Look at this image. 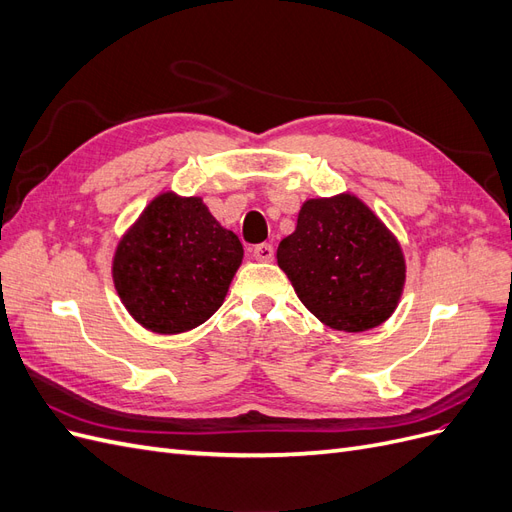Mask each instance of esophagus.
I'll list each match as a JSON object with an SVG mask.
<instances>
[{
    "label": "esophagus",
    "instance_id": "1",
    "mask_svg": "<svg viewBox=\"0 0 512 512\" xmlns=\"http://www.w3.org/2000/svg\"><path fill=\"white\" fill-rule=\"evenodd\" d=\"M252 254L258 262H271L273 260V245L271 243H260V245L254 247Z\"/></svg>",
    "mask_w": 512,
    "mask_h": 512
}]
</instances>
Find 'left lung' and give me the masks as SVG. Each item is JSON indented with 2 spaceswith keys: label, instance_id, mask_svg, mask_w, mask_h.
<instances>
[{
  "label": "left lung",
  "instance_id": "left-lung-1",
  "mask_svg": "<svg viewBox=\"0 0 512 512\" xmlns=\"http://www.w3.org/2000/svg\"><path fill=\"white\" fill-rule=\"evenodd\" d=\"M277 265L301 303L335 331L361 333L389 320L406 282L401 245L361 198H309Z\"/></svg>",
  "mask_w": 512,
  "mask_h": 512
}]
</instances>
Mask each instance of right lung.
I'll use <instances>...</instances> for the list:
<instances>
[{
	"mask_svg": "<svg viewBox=\"0 0 512 512\" xmlns=\"http://www.w3.org/2000/svg\"><path fill=\"white\" fill-rule=\"evenodd\" d=\"M243 260V245L200 196L162 192L121 237L113 282L145 329L175 335L209 320Z\"/></svg>",
	"mask_w": 512,
	"mask_h": 512,
	"instance_id": "1",
	"label": "right lung"
}]
</instances>
